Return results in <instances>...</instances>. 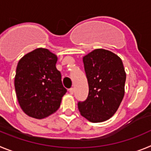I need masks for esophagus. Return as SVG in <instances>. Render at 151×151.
I'll list each match as a JSON object with an SVG mask.
<instances>
[{"label":"esophagus","mask_w":151,"mask_h":151,"mask_svg":"<svg viewBox=\"0 0 151 151\" xmlns=\"http://www.w3.org/2000/svg\"><path fill=\"white\" fill-rule=\"evenodd\" d=\"M69 93H70V94H73V93H74V88H69Z\"/></svg>","instance_id":"1"}]
</instances>
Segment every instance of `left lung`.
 <instances>
[{
	"instance_id": "left-lung-1",
	"label": "left lung",
	"mask_w": 151,
	"mask_h": 151,
	"mask_svg": "<svg viewBox=\"0 0 151 151\" xmlns=\"http://www.w3.org/2000/svg\"><path fill=\"white\" fill-rule=\"evenodd\" d=\"M88 82V95L78 101L82 116L91 122L106 121L113 116L125 94L126 79L122 60L110 50L96 49L83 57Z\"/></svg>"
}]
</instances>
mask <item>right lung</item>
Listing matches in <instances>:
<instances>
[{"label":"right lung","mask_w":151,"mask_h":151,"mask_svg":"<svg viewBox=\"0 0 151 151\" xmlns=\"http://www.w3.org/2000/svg\"><path fill=\"white\" fill-rule=\"evenodd\" d=\"M57 57L47 49L38 48L26 54L17 64L15 90L26 114L43 119L55 113L66 89L56 68Z\"/></svg>","instance_id":"1"}]
</instances>
